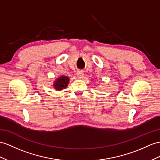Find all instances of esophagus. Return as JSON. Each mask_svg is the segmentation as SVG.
Instances as JSON below:
<instances>
[{
	"mask_svg": "<svg viewBox=\"0 0 160 160\" xmlns=\"http://www.w3.org/2000/svg\"><path fill=\"white\" fill-rule=\"evenodd\" d=\"M83 76H84V74L82 71H79V72H77V78H78V79H82L83 78Z\"/></svg>",
	"mask_w": 160,
	"mask_h": 160,
	"instance_id": "obj_1",
	"label": "esophagus"
}]
</instances>
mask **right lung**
Segmentation results:
<instances>
[{"mask_svg": "<svg viewBox=\"0 0 160 160\" xmlns=\"http://www.w3.org/2000/svg\"><path fill=\"white\" fill-rule=\"evenodd\" d=\"M69 81L70 79L68 77L64 75L60 76L53 81V87L56 90L61 91L62 89H64L68 87Z\"/></svg>", "mask_w": 160, "mask_h": 160, "instance_id": "obj_1", "label": "right lung"}]
</instances>
